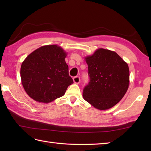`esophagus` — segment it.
I'll return each mask as SVG.
<instances>
[{
    "label": "esophagus",
    "mask_w": 151,
    "mask_h": 151,
    "mask_svg": "<svg viewBox=\"0 0 151 151\" xmlns=\"http://www.w3.org/2000/svg\"><path fill=\"white\" fill-rule=\"evenodd\" d=\"M73 82L75 84H79L80 82H81V78H80L79 76H75V77L73 78Z\"/></svg>",
    "instance_id": "34e87169"
}]
</instances>
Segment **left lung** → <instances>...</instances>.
I'll return each instance as SVG.
<instances>
[{"label":"left lung","mask_w":151,"mask_h":151,"mask_svg":"<svg viewBox=\"0 0 151 151\" xmlns=\"http://www.w3.org/2000/svg\"><path fill=\"white\" fill-rule=\"evenodd\" d=\"M85 60L90 81L83 89V98L99 110L114 106L129 88L130 74L127 63L114 51L102 48Z\"/></svg>","instance_id":"obj_1"}]
</instances>
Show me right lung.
Returning <instances> with one entry per match:
<instances>
[{
	"instance_id": "add662e5",
	"label": "right lung",
	"mask_w": 151,
	"mask_h": 151,
	"mask_svg": "<svg viewBox=\"0 0 151 151\" xmlns=\"http://www.w3.org/2000/svg\"><path fill=\"white\" fill-rule=\"evenodd\" d=\"M67 53L57 45L42 46L30 54L21 67V83L34 101L49 103L64 95L73 83L65 61Z\"/></svg>"
}]
</instances>
